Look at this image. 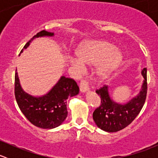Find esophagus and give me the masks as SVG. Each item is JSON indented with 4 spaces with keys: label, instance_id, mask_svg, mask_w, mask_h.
I'll use <instances>...</instances> for the list:
<instances>
[{
    "label": "esophagus",
    "instance_id": "obj_1",
    "mask_svg": "<svg viewBox=\"0 0 158 158\" xmlns=\"http://www.w3.org/2000/svg\"><path fill=\"white\" fill-rule=\"evenodd\" d=\"M79 88H80V92L82 93H85V92H88L89 90L88 82L85 80H82L80 82V87Z\"/></svg>",
    "mask_w": 158,
    "mask_h": 158
}]
</instances>
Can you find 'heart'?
Listing matches in <instances>:
<instances>
[{"mask_svg":"<svg viewBox=\"0 0 158 158\" xmlns=\"http://www.w3.org/2000/svg\"><path fill=\"white\" fill-rule=\"evenodd\" d=\"M76 57L70 58V63L79 69L84 66H96L95 75L104 80L122 63L124 53L112 43L106 40L89 41L81 45L76 52Z\"/></svg>","mask_w":158,"mask_h":158,"instance_id":"obj_1","label":"heart"}]
</instances>
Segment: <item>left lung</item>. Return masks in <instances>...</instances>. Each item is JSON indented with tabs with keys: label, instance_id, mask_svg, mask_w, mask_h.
Here are the masks:
<instances>
[{
	"label": "left lung",
	"instance_id": "obj_1",
	"mask_svg": "<svg viewBox=\"0 0 158 158\" xmlns=\"http://www.w3.org/2000/svg\"><path fill=\"white\" fill-rule=\"evenodd\" d=\"M141 75L144 80L139 92L124 104L113 100L108 85L96 91L101 98V105L94 111L92 117L98 128L107 132H116L133 122L142 109L147 95L146 68L141 70Z\"/></svg>",
	"mask_w": 158,
	"mask_h": 158
}]
</instances>
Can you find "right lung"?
Returning <instances> with one entry per match:
<instances>
[{
    "mask_svg": "<svg viewBox=\"0 0 158 158\" xmlns=\"http://www.w3.org/2000/svg\"><path fill=\"white\" fill-rule=\"evenodd\" d=\"M52 36L54 33L42 30L31 38L23 49L27 48L36 38ZM23 49L20 52H23ZM79 92V86L73 79L62 76L46 94L37 96L30 95L22 88L16 69L14 92L17 105L30 123L38 128L52 129L62 125L68 114L66 100L77 95Z\"/></svg>",
    "mask_w": 158,
    "mask_h": 158,
    "instance_id": "1",
    "label": "right lung"
}]
</instances>
